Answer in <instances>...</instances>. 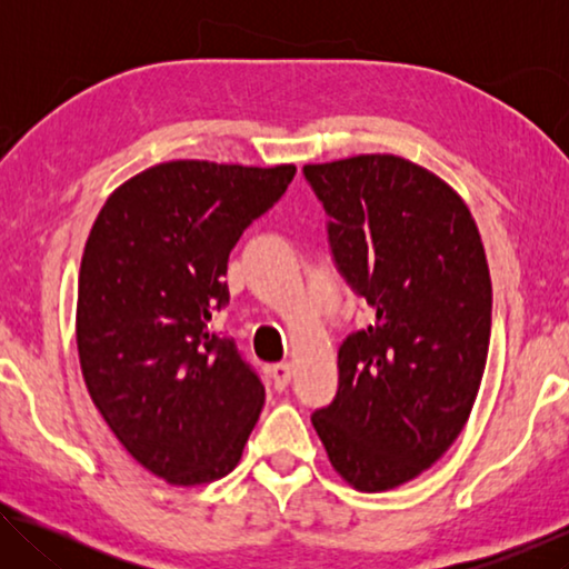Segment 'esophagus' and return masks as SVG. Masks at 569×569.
Here are the masks:
<instances>
[{
    "label": "esophagus",
    "mask_w": 569,
    "mask_h": 569,
    "mask_svg": "<svg viewBox=\"0 0 569 569\" xmlns=\"http://www.w3.org/2000/svg\"><path fill=\"white\" fill-rule=\"evenodd\" d=\"M268 373H271V381H273L276 391H283L288 383H291V377H293L291 363H276V366H271V369H268Z\"/></svg>",
    "instance_id": "obj_1"
}]
</instances>
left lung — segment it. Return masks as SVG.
Returning a JSON list of instances; mask_svg holds the SVG:
<instances>
[{"label":"left lung","mask_w":569,"mask_h":569,"mask_svg":"<svg viewBox=\"0 0 569 569\" xmlns=\"http://www.w3.org/2000/svg\"><path fill=\"white\" fill-rule=\"evenodd\" d=\"M333 263L371 323L339 346V389L311 413L333 469L361 492L419 477L475 407L492 333V281L469 208L397 156L306 166Z\"/></svg>","instance_id":"1"}]
</instances>
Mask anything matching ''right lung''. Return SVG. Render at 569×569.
Listing matches in <instances>:
<instances>
[{
    "instance_id": "right-lung-1",
    "label": "right lung",
    "mask_w": 569,
    "mask_h": 569,
    "mask_svg": "<svg viewBox=\"0 0 569 569\" xmlns=\"http://www.w3.org/2000/svg\"><path fill=\"white\" fill-rule=\"evenodd\" d=\"M296 166L172 160L112 192L77 288V351L94 407L134 461L178 487L238 465L263 409L261 377L213 313L230 250L268 213Z\"/></svg>"
}]
</instances>
